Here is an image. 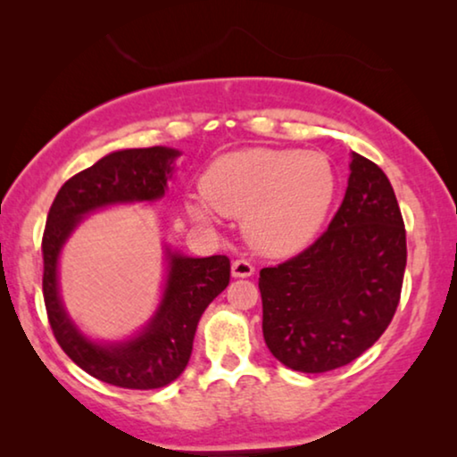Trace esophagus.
I'll use <instances>...</instances> for the list:
<instances>
[{
	"label": "esophagus",
	"mask_w": 457,
	"mask_h": 457,
	"mask_svg": "<svg viewBox=\"0 0 457 457\" xmlns=\"http://www.w3.org/2000/svg\"><path fill=\"white\" fill-rule=\"evenodd\" d=\"M253 272H255V266L249 260L239 258V260L233 262V277L247 278V277H252Z\"/></svg>",
	"instance_id": "esophagus-1"
}]
</instances>
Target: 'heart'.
Masks as SVG:
<instances>
[{"label": "heart", "mask_w": 457, "mask_h": 457, "mask_svg": "<svg viewBox=\"0 0 457 457\" xmlns=\"http://www.w3.org/2000/svg\"><path fill=\"white\" fill-rule=\"evenodd\" d=\"M205 202L243 218L249 245L268 255H289L318 233L335 195V174L320 154L299 149H245L218 158L204 174ZM212 220V210L193 205Z\"/></svg>", "instance_id": "obj_1"}]
</instances>
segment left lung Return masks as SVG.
<instances>
[{
	"mask_svg": "<svg viewBox=\"0 0 457 457\" xmlns=\"http://www.w3.org/2000/svg\"><path fill=\"white\" fill-rule=\"evenodd\" d=\"M341 208L302 253L262 268V333L297 372L320 374L360 358L389 327L402 297L405 227L386 174L352 155Z\"/></svg>",
	"mask_w": 457,
	"mask_h": 457,
	"instance_id": "obj_1",
	"label": "left lung"
}]
</instances>
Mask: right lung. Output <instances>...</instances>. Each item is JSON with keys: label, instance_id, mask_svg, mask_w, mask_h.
Listing matches in <instances>:
<instances>
[{"label": "right lung", "instance_id": "right-lung-1", "mask_svg": "<svg viewBox=\"0 0 457 457\" xmlns=\"http://www.w3.org/2000/svg\"><path fill=\"white\" fill-rule=\"evenodd\" d=\"M177 155V149L170 147L122 149L105 155L62 185L43 230V299L55 341L87 374L122 389H160L183 374L199 318L227 289L230 260L227 255L183 258L170 253L164 299L143 335L120 345H97L79 333L62 308L55 274L58 255L87 212L164 195Z\"/></svg>", "mask_w": 457, "mask_h": 457}]
</instances>
